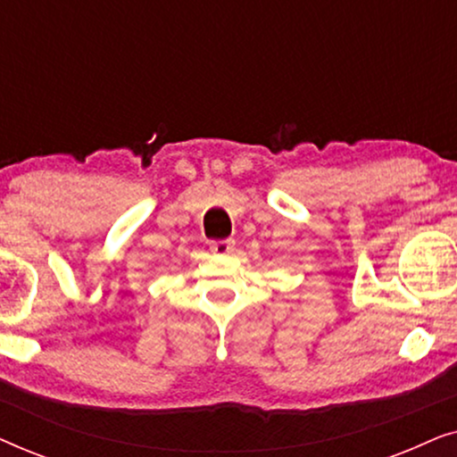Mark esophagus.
Returning a JSON list of instances; mask_svg holds the SVG:
<instances>
[{
	"mask_svg": "<svg viewBox=\"0 0 457 457\" xmlns=\"http://www.w3.org/2000/svg\"><path fill=\"white\" fill-rule=\"evenodd\" d=\"M235 247V241L233 239H220V241H212L210 243V249L212 253H218V255H227L233 252Z\"/></svg>",
	"mask_w": 457,
	"mask_h": 457,
	"instance_id": "obj_1",
	"label": "esophagus"
}]
</instances>
